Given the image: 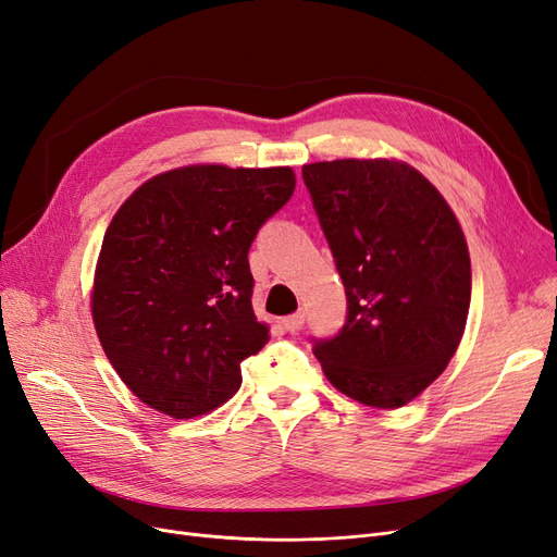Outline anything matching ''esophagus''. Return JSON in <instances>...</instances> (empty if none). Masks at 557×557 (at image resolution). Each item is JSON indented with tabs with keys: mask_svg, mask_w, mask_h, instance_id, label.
Wrapping results in <instances>:
<instances>
[{
	"mask_svg": "<svg viewBox=\"0 0 557 557\" xmlns=\"http://www.w3.org/2000/svg\"><path fill=\"white\" fill-rule=\"evenodd\" d=\"M282 327L286 333H298L300 327H302V323H305V314L302 312H296V314H292V317H284L282 321Z\"/></svg>",
	"mask_w": 557,
	"mask_h": 557,
	"instance_id": "esophagus-1",
	"label": "esophagus"
}]
</instances>
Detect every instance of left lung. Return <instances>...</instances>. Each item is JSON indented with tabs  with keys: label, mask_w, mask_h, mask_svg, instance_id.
<instances>
[{
	"label": "left lung",
	"mask_w": 557,
	"mask_h": 557,
	"mask_svg": "<svg viewBox=\"0 0 557 557\" xmlns=\"http://www.w3.org/2000/svg\"><path fill=\"white\" fill-rule=\"evenodd\" d=\"M346 289L348 317L314 356L342 395L372 408L420 397L461 344L470 255L461 224L424 174L397 158L302 168Z\"/></svg>",
	"instance_id": "obj_1"
}]
</instances>
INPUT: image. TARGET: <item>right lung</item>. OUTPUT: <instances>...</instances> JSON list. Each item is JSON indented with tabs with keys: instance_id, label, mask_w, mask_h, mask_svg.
Instances as JSON below:
<instances>
[{
	"instance_id": "obj_1",
	"label": "right lung",
	"mask_w": 557,
	"mask_h": 557,
	"mask_svg": "<svg viewBox=\"0 0 557 557\" xmlns=\"http://www.w3.org/2000/svg\"><path fill=\"white\" fill-rule=\"evenodd\" d=\"M292 168L185 164L119 206L100 245L91 317L131 393L158 413H211L240 387V362L271 339L252 310L247 250L289 201Z\"/></svg>"
}]
</instances>
